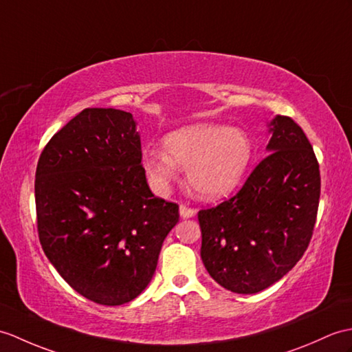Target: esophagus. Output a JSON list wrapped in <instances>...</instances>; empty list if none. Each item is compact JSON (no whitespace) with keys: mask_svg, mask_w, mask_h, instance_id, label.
Instances as JSON below:
<instances>
[{"mask_svg":"<svg viewBox=\"0 0 352 352\" xmlns=\"http://www.w3.org/2000/svg\"><path fill=\"white\" fill-rule=\"evenodd\" d=\"M179 216H182L183 219H190L195 216V210L187 207V206H182L179 207Z\"/></svg>","mask_w":352,"mask_h":352,"instance_id":"34e87169","label":"esophagus"}]
</instances>
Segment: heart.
Wrapping results in <instances>:
<instances>
[{
    "mask_svg": "<svg viewBox=\"0 0 352 352\" xmlns=\"http://www.w3.org/2000/svg\"><path fill=\"white\" fill-rule=\"evenodd\" d=\"M163 150H150L144 166L159 190L174 182L178 168L187 169L192 189L206 199H217L240 184L252 160V144L239 129L199 122L169 133Z\"/></svg>",
    "mask_w": 352,
    "mask_h": 352,
    "instance_id": "b5f03b06",
    "label": "heart"
}]
</instances>
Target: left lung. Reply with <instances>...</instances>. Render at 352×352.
Here are the masks:
<instances>
[{"label": "left lung", "mask_w": 352, "mask_h": 352, "mask_svg": "<svg viewBox=\"0 0 352 352\" xmlns=\"http://www.w3.org/2000/svg\"><path fill=\"white\" fill-rule=\"evenodd\" d=\"M268 132V156L240 192L198 213L202 263L220 287L236 294L272 287L298 263L320 204V165L303 130L276 116Z\"/></svg>", "instance_id": "obj_1"}]
</instances>
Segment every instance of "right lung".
Returning <instances> with one entry per match:
<instances>
[{"instance_id": "add662e5", "label": "right lung", "mask_w": 352, "mask_h": 352, "mask_svg": "<svg viewBox=\"0 0 352 352\" xmlns=\"http://www.w3.org/2000/svg\"><path fill=\"white\" fill-rule=\"evenodd\" d=\"M132 113L87 108L56 132L36 170L45 255L80 296L129 303L156 272L178 206L154 196Z\"/></svg>"}]
</instances>
